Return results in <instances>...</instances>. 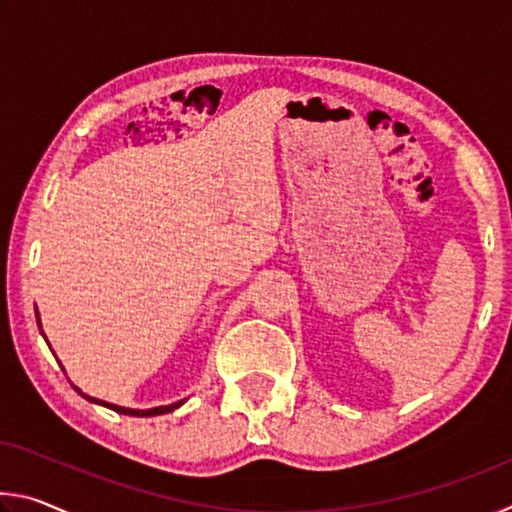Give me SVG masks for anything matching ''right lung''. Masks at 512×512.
Segmentation results:
<instances>
[{
	"instance_id": "1",
	"label": "right lung",
	"mask_w": 512,
	"mask_h": 512,
	"mask_svg": "<svg viewBox=\"0 0 512 512\" xmlns=\"http://www.w3.org/2000/svg\"><path fill=\"white\" fill-rule=\"evenodd\" d=\"M36 320H38V327H40V332H42V325H40V314H38V309H36ZM45 336V334H42ZM47 341V339H45ZM63 368V366H60ZM74 386V384H72ZM74 391L79 393L81 397H85V400H90V402H94V404H101V406H106V409H110V411H117V413H121V415H135V418H151V415H162V413H171V411H176L180 404H185V400H180V402H173V404H167V406H153V409H126V406H117V404H110V402H103V400H97V397H90V395H85L81 388H76L74 386Z\"/></svg>"
}]
</instances>
